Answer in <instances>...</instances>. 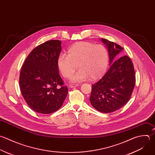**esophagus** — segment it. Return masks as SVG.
<instances>
[{"instance_id": "obj_1", "label": "esophagus", "mask_w": 155, "mask_h": 155, "mask_svg": "<svg viewBox=\"0 0 155 155\" xmlns=\"http://www.w3.org/2000/svg\"><path fill=\"white\" fill-rule=\"evenodd\" d=\"M79 85L78 84H69V87H71V88H72V87H77V86H78Z\"/></svg>"}]
</instances>
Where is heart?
I'll return each instance as SVG.
<instances>
[{
	"mask_svg": "<svg viewBox=\"0 0 155 155\" xmlns=\"http://www.w3.org/2000/svg\"><path fill=\"white\" fill-rule=\"evenodd\" d=\"M108 64L107 48L89 41L74 43L68 49V55L61 54L57 59L58 69L64 78L71 77L77 68H80L71 78L72 82H80L88 78L92 81L98 80L104 75Z\"/></svg>",
	"mask_w": 155,
	"mask_h": 155,
	"instance_id": "b5f03b06",
	"label": "heart"
}]
</instances>
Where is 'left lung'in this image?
<instances>
[{"label": "left lung", "mask_w": 155, "mask_h": 155, "mask_svg": "<svg viewBox=\"0 0 155 155\" xmlns=\"http://www.w3.org/2000/svg\"><path fill=\"white\" fill-rule=\"evenodd\" d=\"M106 45L110 67L103 78L92 84L89 98L92 106L103 113L114 112L130 100L135 85V72L131 59L124 55L115 61L114 58L124 49L119 45L102 38Z\"/></svg>", "instance_id": "left-lung-1"}]
</instances>
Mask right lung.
<instances>
[{
    "label": "right lung",
    "instance_id": "1",
    "mask_svg": "<svg viewBox=\"0 0 155 155\" xmlns=\"http://www.w3.org/2000/svg\"><path fill=\"white\" fill-rule=\"evenodd\" d=\"M61 41H47L35 48L22 65L19 84L23 98L34 111L52 114L59 109L68 95L57 67Z\"/></svg>",
    "mask_w": 155,
    "mask_h": 155
}]
</instances>
